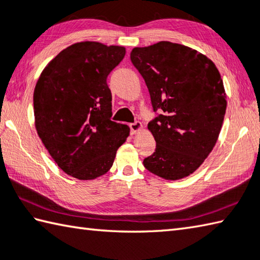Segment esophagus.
Masks as SVG:
<instances>
[{
    "label": "esophagus",
    "mask_w": 260,
    "mask_h": 260,
    "mask_svg": "<svg viewBox=\"0 0 260 260\" xmlns=\"http://www.w3.org/2000/svg\"><path fill=\"white\" fill-rule=\"evenodd\" d=\"M129 126H130V130H131V134L132 135H136L137 132H139V131L143 130V124H141L139 121L134 122V123H131Z\"/></svg>",
    "instance_id": "obj_1"
}]
</instances>
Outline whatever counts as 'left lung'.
<instances>
[{"instance_id": "8db88e82", "label": "left lung", "mask_w": 260, "mask_h": 260, "mask_svg": "<svg viewBox=\"0 0 260 260\" xmlns=\"http://www.w3.org/2000/svg\"><path fill=\"white\" fill-rule=\"evenodd\" d=\"M130 58L160 112L148 123L156 148L144 166L166 180L183 179L217 141L226 111L221 75L206 55L171 42L135 47Z\"/></svg>"}]
</instances>
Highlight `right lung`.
<instances>
[{"instance_id":"right-lung-1","label":"right lung","mask_w":260,"mask_h":260,"mask_svg":"<svg viewBox=\"0 0 260 260\" xmlns=\"http://www.w3.org/2000/svg\"><path fill=\"white\" fill-rule=\"evenodd\" d=\"M123 46L81 42L67 47L43 70L34 91L39 138L63 172L92 180L109 171L130 134L111 120L107 76L123 60Z\"/></svg>"}]
</instances>
